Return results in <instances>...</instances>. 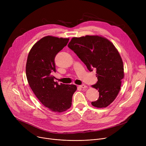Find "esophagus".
<instances>
[{
	"instance_id": "1",
	"label": "esophagus",
	"mask_w": 146,
	"mask_h": 146,
	"mask_svg": "<svg viewBox=\"0 0 146 146\" xmlns=\"http://www.w3.org/2000/svg\"><path fill=\"white\" fill-rule=\"evenodd\" d=\"M79 87H80V88H86L87 87V86H86V85H84V84L80 85V86H79Z\"/></svg>"
}]
</instances>
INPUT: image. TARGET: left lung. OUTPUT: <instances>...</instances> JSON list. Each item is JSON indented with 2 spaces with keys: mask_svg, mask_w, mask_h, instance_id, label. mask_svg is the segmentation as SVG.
Instances as JSON below:
<instances>
[{
  "mask_svg": "<svg viewBox=\"0 0 146 146\" xmlns=\"http://www.w3.org/2000/svg\"><path fill=\"white\" fill-rule=\"evenodd\" d=\"M68 47L92 72L96 70L98 81L92 86L99 92V99L92 102L98 108H106L118 95L124 77L123 62L114 44L99 36L73 37Z\"/></svg>",
  "mask_w": 146,
  "mask_h": 146,
  "instance_id": "8db88e82",
  "label": "left lung"
}]
</instances>
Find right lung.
Listing matches in <instances>:
<instances>
[{
    "mask_svg": "<svg viewBox=\"0 0 146 146\" xmlns=\"http://www.w3.org/2000/svg\"><path fill=\"white\" fill-rule=\"evenodd\" d=\"M69 40L51 36L44 37L33 45L27 58L26 75L29 85L39 101L54 112L61 113L69 109L77 90L73 84L60 83L59 85L52 74L56 72L55 57Z\"/></svg>",
    "mask_w": 146,
    "mask_h": 146,
    "instance_id": "obj_1",
    "label": "right lung"
}]
</instances>
